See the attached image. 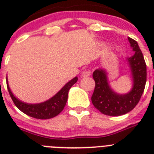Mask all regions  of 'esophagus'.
Masks as SVG:
<instances>
[{
	"mask_svg": "<svg viewBox=\"0 0 154 154\" xmlns=\"http://www.w3.org/2000/svg\"><path fill=\"white\" fill-rule=\"evenodd\" d=\"M91 75V71L90 70H85L82 72L81 76L83 77V78H85V77H89Z\"/></svg>",
	"mask_w": 154,
	"mask_h": 154,
	"instance_id": "esophagus-1",
	"label": "esophagus"
}]
</instances>
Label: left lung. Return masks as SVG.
Masks as SVG:
<instances>
[{
    "mask_svg": "<svg viewBox=\"0 0 154 154\" xmlns=\"http://www.w3.org/2000/svg\"><path fill=\"white\" fill-rule=\"evenodd\" d=\"M130 46L135 51L128 58L133 79V87L126 94H118L110 87L106 71L98 69L94 71L93 77L96 86L92 96L93 106L103 114L112 116H122L130 112L139 103L144 91L146 82V65L138 43L128 38Z\"/></svg>",
    "mask_w": 154,
    "mask_h": 154,
    "instance_id": "obj_1",
    "label": "left lung"
}]
</instances>
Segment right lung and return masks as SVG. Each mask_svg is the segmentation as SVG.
Returning a JSON list of instances; mask_svg holds the SVG:
<instances>
[{
    "mask_svg": "<svg viewBox=\"0 0 154 154\" xmlns=\"http://www.w3.org/2000/svg\"><path fill=\"white\" fill-rule=\"evenodd\" d=\"M77 81H78V78L75 77L74 79L65 84L62 87V89L60 91H58L53 97L47 101L37 103V104L24 103L16 98L11 91L8 79H7V87H8V92L14 103L21 112L35 119H47L55 117L63 110L65 104L67 103L69 89Z\"/></svg>",
    "mask_w": 154,
    "mask_h": 154,
    "instance_id": "1",
    "label": "right lung"
}]
</instances>
